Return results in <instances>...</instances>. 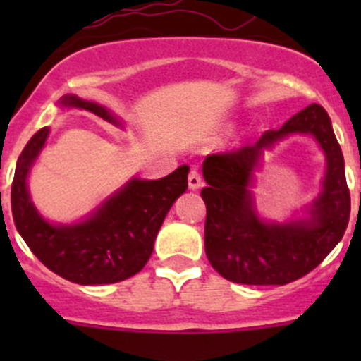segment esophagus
<instances>
[{
    "mask_svg": "<svg viewBox=\"0 0 361 361\" xmlns=\"http://www.w3.org/2000/svg\"><path fill=\"white\" fill-rule=\"evenodd\" d=\"M188 184H190V190H199L202 186V177L197 170H191L188 175Z\"/></svg>",
    "mask_w": 361,
    "mask_h": 361,
    "instance_id": "esophagus-1",
    "label": "esophagus"
}]
</instances>
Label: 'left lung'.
Here are the masks:
<instances>
[{
	"label": "left lung",
	"instance_id": "obj_1",
	"mask_svg": "<svg viewBox=\"0 0 361 361\" xmlns=\"http://www.w3.org/2000/svg\"><path fill=\"white\" fill-rule=\"evenodd\" d=\"M291 133L317 137L328 159L324 191L312 210V219L291 225H266L257 219L247 188L264 147ZM208 186L200 191L206 202L204 245L216 273L235 283L283 286L311 273L349 224L350 193L343 155L331 119L320 104H309L283 123L267 130L255 145L212 153L202 164Z\"/></svg>",
	"mask_w": 361,
	"mask_h": 361
}]
</instances>
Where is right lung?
I'll return each instance as SVG.
<instances>
[{"instance_id":"obj_1","label":"right lung","mask_w":361,"mask_h":361,"mask_svg":"<svg viewBox=\"0 0 361 361\" xmlns=\"http://www.w3.org/2000/svg\"><path fill=\"white\" fill-rule=\"evenodd\" d=\"M61 104L114 121L106 108L75 95H65ZM49 132L44 126L34 133L16 164L11 202L19 235L44 266L70 282L81 286L116 283L137 275L152 257L153 242L166 213L186 191L190 168L180 166L159 180L133 178L85 222L54 226L41 219L27 190L28 170Z\"/></svg>"}]
</instances>
